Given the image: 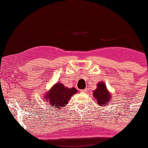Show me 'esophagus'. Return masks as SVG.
Segmentation results:
<instances>
[{"label": "esophagus", "mask_w": 148, "mask_h": 148, "mask_svg": "<svg viewBox=\"0 0 148 148\" xmlns=\"http://www.w3.org/2000/svg\"><path fill=\"white\" fill-rule=\"evenodd\" d=\"M80 92H84V93H86V92H87V89L86 88H85V89H83V90H80Z\"/></svg>", "instance_id": "34e87169"}]
</instances>
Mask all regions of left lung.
<instances>
[{"mask_svg":"<svg viewBox=\"0 0 148 148\" xmlns=\"http://www.w3.org/2000/svg\"><path fill=\"white\" fill-rule=\"evenodd\" d=\"M93 95L98 105L101 106H106L110 99H111V95L107 90L106 85L102 82L97 84V88L94 90Z\"/></svg>","mask_w":148,"mask_h":148,"instance_id":"obj_1","label":"left lung"}]
</instances>
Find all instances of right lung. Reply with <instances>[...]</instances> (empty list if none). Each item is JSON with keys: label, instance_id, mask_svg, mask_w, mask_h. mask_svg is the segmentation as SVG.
<instances>
[{"label": "right lung", "instance_id": "obj_1", "mask_svg": "<svg viewBox=\"0 0 148 148\" xmlns=\"http://www.w3.org/2000/svg\"><path fill=\"white\" fill-rule=\"evenodd\" d=\"M77 92L75 88H68L61 83H56L45 96L46 100H49L50 105L56 109L63 107L68 103L71 97Z\"/></svg>", "mask_w": 148, "mask_h": 148}]
</instances>
